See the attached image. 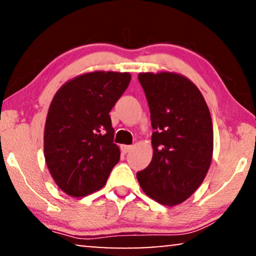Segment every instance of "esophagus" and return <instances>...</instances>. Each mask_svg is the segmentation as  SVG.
<instances>
[{"mask_svg": "<svg viewBox=\"0 0 256 256\" xmlns=\"http://www.w3.org/2000/svg\"><path fill=\"white\" fill-rule=\"evenodd\" d=\"M132 149V146H121V152L124 154H127Z\"/></svg>", "mask_w": 256, "mask_h": 256, "instance_id": "34e87169", "label": "esophagus"}]
</instances>
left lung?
<instances>
[{"instance_id":"left-lung-1","label":"left lung","mask_w":256,"mask_h":256,"mask_svg":"<svg viewBox=\"0 0 256 256\" xmlns=\"http://www.w3.org/2000/svg\"><path fill=\"white\" fill-rule=\"evenodd\" d=\"M154 132L152 160L136 174L146 196L180 204L204 180L213 154L212 118L194 82L172 72L140 73Z\"/></svg>"}]
</instances>
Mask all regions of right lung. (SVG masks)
<instances>
[{
	"mask_svg": "<svg viewBox=\"0 0 256 256\" xmlns=\"http://www.w3.org/2000/svg\"><path fill=\"white\" fill-rule=\"evenodd\" d=\"M129 73L96 71L64 84L52 99L44 156L56 184L72 197L106 184L120 160L110 112L130 82Z\"/></svg>",
	"mask_w": 256,
	"mask_h": 256,
	"instance_id": "right-lung-1",
	"label": "right lung"
}]
</instances>
